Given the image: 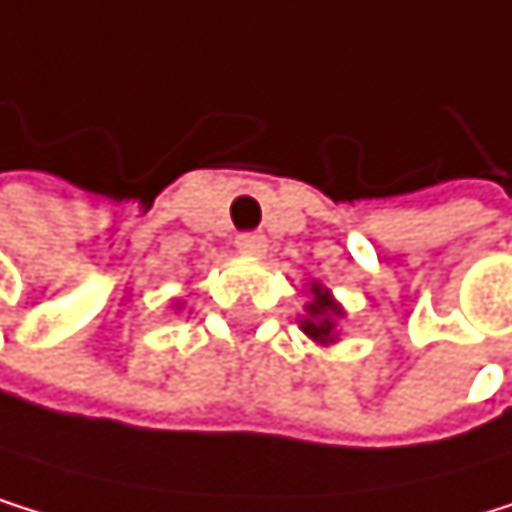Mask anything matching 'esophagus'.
<instances>
[{
	"instance_id": "34e87169",
	"label": "esophagus",
	"mask_w": 512,
	"mask_h": 512,
	"mask_svg": "<svg viewBox=\"0 0 512 512\" xmlns=\"http://www.w3.org/2000/svg\"><path fill=\"white\" fill-rule=\"evenodd\" d=\"M236 248H239V254H248V258H261L267 251V239L261 233H242L236 239Z\"/></svg>"
}]
</instances>
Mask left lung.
I'll return each instance as SVG.
<instances>
[{
  "mask_svg": "<svg viewBox=\"0 0 512 512\" xmlns=\"http://www.w3.org/2000/svg\"><path fill=\"white\" fill-rule=\"evenodd\" d=\"M307 292H311V298H307V304H304V314L298 317V326L311 342L329 348L342 339L339 323L345 320V307L332 298V292L323 286L320 279L307 282Z\"/></svg>",
  "mask_w": 512,
  "mask_h": 512,
  "instance_id": "obj_1",
  "label": "left lung"
}]
</instances>
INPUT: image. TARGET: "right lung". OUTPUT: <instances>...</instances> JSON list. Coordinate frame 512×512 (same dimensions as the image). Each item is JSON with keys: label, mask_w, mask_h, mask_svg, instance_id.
<instances>
[{"label": "right lung", "mask_w": 512, "mask_h": 512, "mask_svg": "<svg viewBox=\"0 0 512 512\" xmlns=\"http://www.w3.org/2000/svg\"><path fill=\"white\" fill-rule=\"evenodd\" d=\"M173 311H177V314L183 311V301H180V298H177V301H173Z\"/></svg>", "instance_id": "1"}]
</instances>
